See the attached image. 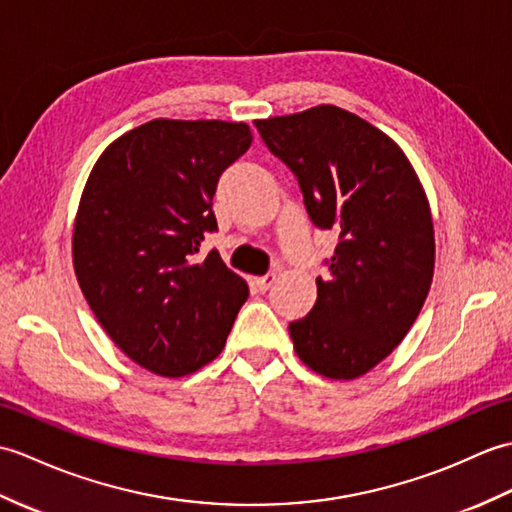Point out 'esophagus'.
Segmentation results:
<instances>
[{
	"instance_id": "1",
	"label": "esophagus",
	"mask_w": 512,
	"mask_h": 512,
	"mask_svg": "<svg viewBox=\"0 0 512 512\" xmlns=\"http://www.w3.org/2000/svg\"><path fill=\"white\" fill-rule=\"evenodd\" d=\"M276 280H278V274L260 276V278H256V280H254V287H256L260 293H265V291H269V289H271V285H274Z\"/></svg>"
}]
</instances>
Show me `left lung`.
Returning <instances> with one entry per match:
<instances>
[{
  "label": "left lung",
  "instance_id": "left-lung-1",
  "mask_svg": "<svg viewBox=\"0 0 512 512\" xmlns=\"http://www.w3.org/2000/svg\"><path fill=\"white\" fill-rule=\"evenodd\" d=\"M298 177L320 230L339 234L311 313L289 324L298 357L328 379L366 374L403 342L434 278L429 201L401 146L335 105L256 120Z\"/></svg>",
  "mask_w": 512,
  "mask_h": 512
}]
</instances>
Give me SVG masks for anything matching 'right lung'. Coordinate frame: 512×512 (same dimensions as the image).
I'll use <instances>...</instances> for the list:
<instances>
[{"mask_svg": "<svg viewBox=\"0 0 512 512\" xmlns=\"http://www.w3.org/2000/svg\"><path fill=\"white\" fill-rule=\"evenodd\" d=\"M252 144L245 122L157 118L111 142L78 203L76 280L124 355L160 377H186L219 355L247 282L217 249L212 197Z\"/></svg>", "mask_w": 512, "mask_h": 512, "instance_id": "obj_1", "label": "right lung"}]
</instances>
